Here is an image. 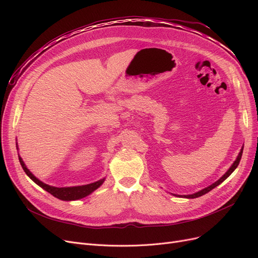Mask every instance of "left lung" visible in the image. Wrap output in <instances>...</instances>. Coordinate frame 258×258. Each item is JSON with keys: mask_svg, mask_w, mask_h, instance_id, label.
Returning <instances> with one entry per match:
<instances>
[{"mask_svg": "<svg viewBox=\"0 0 258 258\" xmlns=\"http://www.w3.org/2000/svg\"><path fill=\"white\" fill-rule=\"evenodd\" d=\"M241 156H242V150H241L240 153L238 154V156H237L236 160L234 161V163L232 164V166L228 169V171L223 175V177H222L220 180H218L215 183H213L212 185L208 186V187L205 188V189H203V190H201V191H199V192H197V194L189 195V196H182V197H183V198H187V199H195V198H199V197H201V196H203V195H205V194L209 192L210 190H212L213 188H215L216 186H219L221 183H223V182L229 177V175L231 174V173L235 170V168H236V167L238 166V164H239V161H240V159H241ZM179 197H181V196H179Z\"/></svg>", "mask_w": 258, "mask_h": 258, "instance_id": "obj_1", "label": "left lung"}]
</instances>
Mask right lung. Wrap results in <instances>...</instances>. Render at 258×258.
I'll use <instances>...</instances> for the list:
<instances>
[{
  "instance_id": "right-lung-1",
  "label": "right lung",
  "mask_w": 258,
  "mask_h": 258,
  "mask_svg": "<svg viewBox=\"0 0 258 258\" xmlns=\"http://www.w3.org/2000/svg\"><path fill=\"white\" fill-rule=\"evenodd\" d=\"M19 160H20V163H21L24 171L33 182H35L38 186L45 189L46 191L51 194L53 197H55L62 201H74V200H78V199H83V198L89 196L91 192H93L95 189H97L104 181V179H103V180H100L98 182H95L92 184H88V185H84V186H76V187H60V188L53 187V186H49L43 182H40L38 179H36L34 175L29 171V169L25 166L24 162L20 156H19Z\"/></svg>"
}]
</instances>
